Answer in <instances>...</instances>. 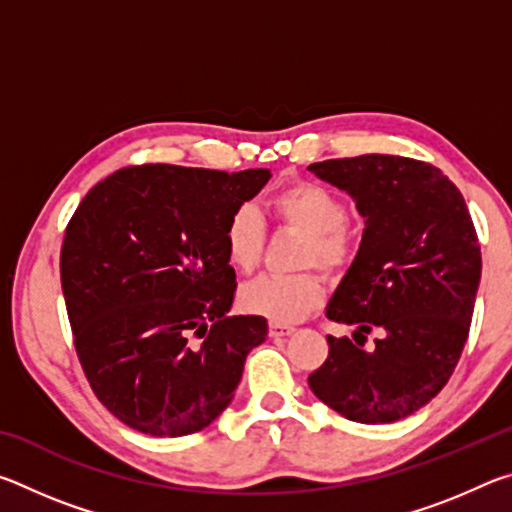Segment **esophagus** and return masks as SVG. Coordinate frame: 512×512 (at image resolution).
Masks as SVG:
<instances>
[{
	"label": "esophagus",
	"mask_w": 512,
	"mask_h": 512,
	"mask_svg": "<svg viewBox=\"0 0 512 512\" xmlns=\"http://www.w3.org/2000/svg\"><path fill=\"white\" fill-rule=\"evenodd\" d=\"M293 332H296V329L291 325H280V323L268 325V336H271V339H284V336H291Z\"/></svg>",
	"instance_id": "34e87169"
}]
</instances>
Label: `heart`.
<instances>
[{
    "instance_id": "obj_1",
    "label": "heart",
    "mask_w": 512,
    "mask_h": 512,
    "mask_svg": "<svg viewBox=\"0 0 512 512\" xmlns=\"http://www.w3.org/2000/svg\"><path fill=\"white\" fill-rule=\"evenodd\" d=\"M268 212L280 230L305 237L298 268H318L329 277L350 266L357 235L348 221V203L332 189L293 180L268 198ZM225 257L241 273L255 271L266 250V225L255 207L241 205L230 214L223 230ZM323 302V282L316 273L293 277H259L239 293V305L250 316L271 323H298Z\"/></svg>"
}]
</instances>
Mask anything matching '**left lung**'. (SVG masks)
Returning a JSON list of instances; mask_svg holds the SVG:
<instances>
[{"label":"left lung","mask_w":512,"mask_h":512,"mask_svg":"<svg viewBox=\"0 0 512 512\" xmlns=\"http://www.w3.org/2000/svg\"><path fill=\"white\" fill-rule=\"evenodd\" d=\"M309 171L348 192L366 219L327 305L329 320L359 327L357 343L327 336L329 354L309 388L348 420H402L443 391L470 334L481 280L472 216L452 180L422 160L368 153ZM370 331L382 336L363 351Z\"/></svg>","instance_id":"left-lung-1"}]
</instances>
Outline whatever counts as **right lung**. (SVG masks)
Listing matches in <instances>:
<instances>
[{
  "instance_id": "right-lung-1",
  "label": "right lung",
  "mask_w": 512,
  "mask_h": 512,
  "mask_svg": "<svg viewBox=\"0 0 512 512\" xmlns=\"http://www.w3.org/2000/svg\"><path fill=\"white\" fill-rule=\"evenodd\" d=\"M271 171L137 164L94 185L65 228L60 282L99 402L131 429L180 438L232 402L266 318L228 316L230 214Z\"/></svg>"
}]
</instances>
